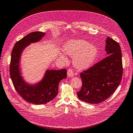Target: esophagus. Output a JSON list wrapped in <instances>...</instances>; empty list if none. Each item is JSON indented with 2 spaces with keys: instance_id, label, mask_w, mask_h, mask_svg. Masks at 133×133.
Wrapping results in <instances>:
<instances>
[{
  "instance_id": "1",
  "label": "esophagus",
  "mask_w": 133,
  "mask_h": 133,
  "mask_svg": "<svg viewBox=\"0 0 133 133\" xmlns=\"http://www.w3.org/2000/svg\"><path fill=\"white\" fill-rule=\"evenodd\" d=\"M67 75L69 77H73L74 76V72L72 70L69 69L67 71Z\"/></svg>"
}]
</instances>
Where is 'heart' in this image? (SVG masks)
<instances>
[{
  "label": "heart",
  "mask_w": 133,
  "mask_h": 133,
  "mask_svg": "<svg viewBox=\"0 0 133 133\" xmlns=\"http://www.w3.org/2000/svg\"><path fill=\"white\" fill-rule=\"evenodd\" d=\"M64 51L72 57L74 66L79 70H84L92 66L96 59L98 50L96 46L83 39H72L63 45ZM59 56L63 60H67L64 52L60 51Z\"/></svg>",
  "instance_id": "obj_1"
}]
</instances>
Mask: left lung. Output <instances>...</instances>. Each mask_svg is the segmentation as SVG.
Returning a JSON list of instances; mask_svg holds the SVG:
<instances>
[{"mask_svg":"<svg viewBox=\"0 0 133 133\" xmlns=\"http://www.w3.org/2000/svg\"><path fill=\"white\" fill-rule=\"evenodd\" d=\"M105 51L108 56L90 69L81 73L82 87L77 95L89 104L100 103L115 92L121 83L123 68L121 49L118 42L108 37Z\"/></svg>","mask_w":133,"mask_h":133,"instance_id":"1","label":"left lung"}]
</instances>
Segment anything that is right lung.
<instances>
[{"mask_svg":"<svg viewBox=\"0 0 133 133\" xmlns=\"http://www.w3.org/2000/svg\"><path fill=\"white\" fill-rule=\"evenodd\" d=\"M45 35L44 32H32L17 42L12 51L10 67L11 78L17 93L26 101L37 105L53 100L58 93L59 83L67 78L66 69H47L42 79L35 83L26 82L22 76L20 60L24 50L32 43L41 41Z\"/></svg>","mask_w":133,"mask_h":133,"instance_id":"add662e5","label":"right lung"}]
</instances>
